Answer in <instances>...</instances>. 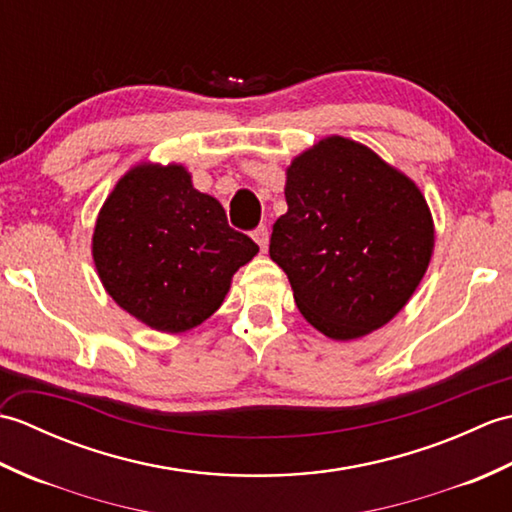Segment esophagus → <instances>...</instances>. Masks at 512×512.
Returning a JSON list of instances; mask_svg holds the SVG:
<instances>
[{
	"label": "esophagus",
	"mask_w": 512,
	"mask_h": 512,
	"mask_svg": "<svg viewBox=\"0 0 512 512\" xmlns=\"http://www.w3.org/2000/svg\"><path fill=\"white\" fill-rule=\"evenodd\" d=\"M253 239L259 244V248L266 250V246H268V228L264 224H259L253 231Z\"/></svg>",
	"instance_id": "34e87169"
}]
</instances>
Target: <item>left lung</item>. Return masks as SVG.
Instances as JSON below:
<instances>
[{"instance_id":"8db88e82","label":"left lung","mask_w":512,"mask_h":512,"mask_svg":"<svg viewBox=\"0 0 512 512\" xmlns=\"http://www.w3.org/2000/svg\"><path fill=\"white\" fill-rule=\"evenodd\" d=\"M286 202L268 253L303 317L336 341L394 319L433 250L431 213L416 184L372 149L330 136L292 160Z\"/></svg>"}]
</instances>
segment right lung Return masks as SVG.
Returning a JSON list of instances; mask_svg holds the SVG:
<instances>
[{
	"instance_id": "add662e5",
	"label": "right lung",
	"mask_w": 512,
	"mask_h": 512,
	"mask_svg": "<svg viewBox=\"0 0 512 512\" xmlns=\"http://www.w3.org/2000/svg\"><path fill=\"white\" fill-rule=\"evenodd\" d=\"M222 204L180 165H140L99 213L92 255L105 290L138 321L184 332L222 306L231 277L257 255Z\"/></svg>"
}]
</instances>
